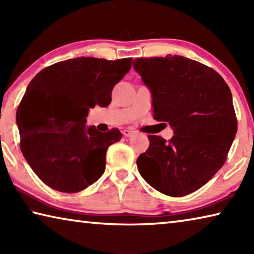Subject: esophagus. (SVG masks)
Listing matches in <instances>:
<instances>
[{
    "mask_svg": "<svg viewBox=\"0 0 254 254\" xmlns=\"http://www.w3.org/2000/svg\"><path fill=\"white\" fill-rule=\"evenodd\" d=\"M122 133H123V135L126 136V137H131V136L134 135V132L130 131V130H123Z\"/></svg>",
    "mask_w": 254,
    "mask_h": 254,
    "instance_id": "1",
    "label": "esophagus"
}]
</instances>
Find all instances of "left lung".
<instances>
[{
  "mask_svg": "<svg viewBox=\"0 0 254 254\" xmlns=\"http://www.w3.org/2000/svg\"><path fill=\"white\" fill-rule=\"evenodd\" d=\"M133 68L151 92L153 119L174 130L169 142L148 135L139 173L162 194H191L222 168L233 143L238 123L229 86L212 68L178 55L136 58Z\"/></svg>",
  "mask_w": 254,
  "mask_h": 254,
  "instance_id": "8db88e82",
  "label": "left lung"
}]
</instances>
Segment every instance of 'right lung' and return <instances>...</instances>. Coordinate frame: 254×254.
Returning a JSON list of instances; mask_svg holds the SVG:
<instances>
[{
    "label": "right lung",
    "mask_w": 254,
    "mask_h": 254,
    "mask_svg": "<svg viewBox=\"0 0 254 254\" xmlns=\"http://www.w3.org/2000/svg\"><path fill=\"white\" fill-rule=\"evenodd\" d=\"M131 58L79 57L56 63L30 81L16 111L21 151L47 186L77 192L104 174L107 148L121 139L118 128L87 127L88 111L111 103L112 89L130 70ZM46 104V117L37 107Z\"/></svg>",
    "instance_id": "right-lung-1"
}]
</instances>
